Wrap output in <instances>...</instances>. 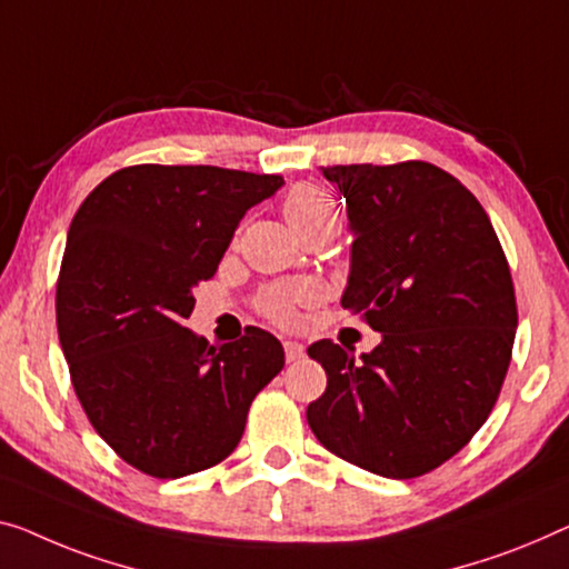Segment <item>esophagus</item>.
<instances>
[{"mask_svg": "<svg viewBox=\"0 0 569 569\" xmlns=\"http://www.w3.org/2000/svg\"><path fill=\"white\" fill-rule=\"evenodd\" d=\"M283 352H286V360L288 362H296V360H301L303 358V345L301 342H296V339H283Z\"/></svg>", "mask_w": 569, "mask_h": 569, "instance_id": "obj_1", "label": "esophagus"}]
</instances>
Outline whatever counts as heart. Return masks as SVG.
<instances>
[{"label": "heart", "mask_w": 569, "mask_h": 569, "mask_svg": "<svg viewBox=\"0 0 569 569\" xmlns=\"http://www.w3.org/2000/svg\"><path fill=\"white\" fill-rule=\"evenodd\" d=\"M283 214L296 234L321 230V227H329V230L339 227V209L332 193L313 183H301L288 193L283 201ZM313 299H317V291L307 283H276L262 291L258 307L270 321L286 327L296 321V309Z\"/></svg>", "instance_id": "heart-1"}]
</instances>
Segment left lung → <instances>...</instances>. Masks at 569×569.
<instances>
[{"label":"left lung","mask_w":569,"mask_h":569,"mask_svg":"<svg viewBox=\"0 0 569 569\" xmlns=\"http://www.w3.org/2000/svg\"><path fill=\"white\" fill-rule=\"evenodd\" d=\"M347 199L355 234L342 307L380 332L355 358L332 339L309 347L327 391L307 421L329 452L383 478L431 472L470 442L511 362L516 293L480 201L442 168H321Z\"/></svg>","instance_id":"8db88e82"}]
</instances>
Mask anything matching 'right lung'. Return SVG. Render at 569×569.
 <instances>
[{
	"label": "right lung",
	"instance_id": "right-lung-1",
	"mask_svg": "<svg viewBox=\"0 0 569 569\" xmlns=\"http://www.w3.org/2000/svg\"><path fill=\"white\" fill-rule=\"evenodd\" d=\"M281 186V176L142 163L104 178L76 211L58 339L91 427L140 472L173 480L230 457L252 398L283 368L266 329L211 347L183 327L244 211Z\"/></svg>",
	"mask_w": 569,
	"mask_h": 569
}]
</instances>
